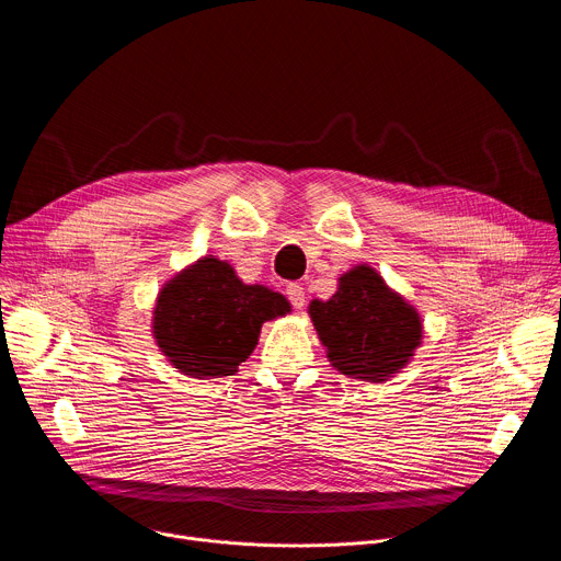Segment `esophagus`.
I'll return each mask as SVG.
<instances>
[{
    "mask_svg": "<svg viewBox=\"0 0 561 561\" xmlns=\"http://www.w3.org/2000/svg\"><path fill=\"white\" fill-rule=\"evenodd\" d=\"M286 297L290 299V304H293L295 308H304V304H306L304 286H301V284H297V282H293V284H288V286H286Z\"/></svg>",
    "mask_w": 561,
    "mask_h": 561,
    "instance_id": "1",
    "label": "esophagus"
}]
</instances>
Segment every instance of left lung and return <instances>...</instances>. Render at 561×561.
Returning a JSON list of instances; mask_svg holds the SVG:
<instances>
[{"label": "left lung", "instance_id": "obj_1", "mask_svg": "<svg viewBox=\"0 0 561 561\" xmlns=\"http://www.w3.org/2000/svg\"><path fill=\"white\" fill-rule=\"evenodd\" d=\"M329 362L353 379L386 381L422 344L420 312L368 264L340 277L337 293L308 306Z\"/></svg>", "mask_w": 561, "mask_h": 561}]
</instances>
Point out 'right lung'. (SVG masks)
<instances>
[{"instance_id":"right-lung-1","label":"right lung","mask_w":561,"mask_h":561,"mask_svg":"<svg viewBox=\"0 0 561 561\" xmlns=\"http://www.w3.org/2000/svg\"><path fill=\"white\" fill-rule=\"evenodd\" d=\"M290 312L284 295L244 284L230 264L208 255L169 279L152 310V337L184 375L237 373L255 351L262 324Z\"/></svg>"}]
</instances>
